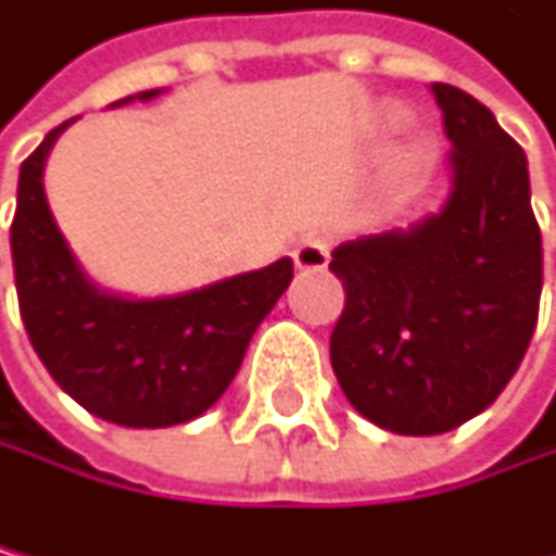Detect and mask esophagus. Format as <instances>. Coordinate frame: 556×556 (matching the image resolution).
<instances>
[{
    "label": "esophagus",
    "mask_w": 556,
    "mask_h": 556,
    "mask_svg": "<svg viewBox=\"0 0 556 556\" xmlns=\"http://www.w3.org/2000/svg\"><path fill=\"white\" fill-rule=\"evenodd\" d=\"M292 261H295L299 271H323V267L330 264V240L319 237V233H305L295 243Z\"/></svg>",
    "instance_id": "34e87169"
}]
</instances>
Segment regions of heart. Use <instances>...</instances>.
Masks as SVG:
<instances>
[{
  "mask_svg": "<svg viewBox=\"0 0 556 556\" xmlns=\"http://www.w3.org/2000/svg\"><path fill=\"white\" fill-rule=\"evenodd\" d=\"M395 119H399L395 109H384V123H395ZM426 161H430V147H426V140L399 134L395 143L389 147V154H384V172H389L392 181H409L422 172Z\"/></svg>",
  "mask_w": 556,
  "mask_h": 556,
  "instance_id": "1",
  "label": "heart"
}]
</instances>
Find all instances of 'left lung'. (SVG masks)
Returning <instances> with one entry per match:
<instances>
[{"label": "left lung", "mask_w": 556, "mask_h": 556, "mask_svg": "<svg viewBox=\"0 0 556 556\" xmlns=\"http://www.w3.org/2000/svg\"><path fill=\"white\" fill-rule=\"evenodd\" d=\"M451 192L409 230L346 240L330 271L343 313L330 361L343 395L381 430L433 437L484 413L536 330L543 243L522 147L478 99L433 85Z\"/></svg>", "instance_id": "obj_1"}]
</instances>
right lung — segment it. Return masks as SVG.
<instances>
[{"label": "right lung", "instance_id": "right-lung-1", "mask_svg": "<svg viewBox=\"0 0 556 556\" xmlns=\"http://www.w3.org/2000/svg\"><path fill=\"white\" fill-rule=\"evenodd\" d=\"M154 96L157 88L113 105ZM72 123L47 134L20 167L9 243L29 343L51 378L92 416L134 430L188 422L230 389L254 330L289 289L292 261L164 299L99 289L43 195L47 154Z\"/></svg>", "mask_w": 556, "mask_h": 556}]
</instances>
